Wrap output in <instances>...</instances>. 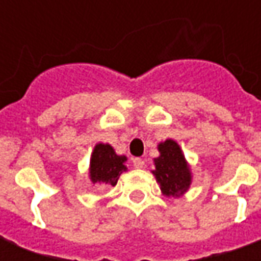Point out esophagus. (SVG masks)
Returning <instances> with one entry per match:
<instances>
[{"label":"esophagus","mask_w":261,"mask_h":261,"mask_svg":"<svg viewBox=\"0 0 261 261\" xmlns=\"http://www.w3.org/2000/svg\"><path fill=\"white\" fill-rule=\"evenodd\" d=\"M133 165L137 169H141V168H144V161L141 158H133Z\"/></svg>","instance_id":"esophagus-1"}]
</instances>
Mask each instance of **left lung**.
I'll return each instance as SVG.
<instances>
[{"mask_svg":"<svg viewBox=\"0 0 261 261\" xmlns=\"http://www.w3.org/2000/svg\"><path fill=\"white\" fill-rule=\"evenodd\" d=\"M158 149L161 155L153 159L155 170L152 173L165 196H180L192 183V175L180 147L173 140H166L159 144Z\"/></svg>","mask_w":261,"mask_h":261,"instance_id":"8db88e82","label":"left lung"}]
</instances>
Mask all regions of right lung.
Segmentation results:
<instances>
[{
  "label": "right lung",
  "instance_id": "obj_1",
  "mask_svg": "<svg viewBox=\"0 0 261 261\" xmlns=\"http://www.w3.org/2000/svg\"><path fill=\"white\" fill-rule=\"evenodd\" d=\"M125 156L116 155L109 144H97L91 158V180L93 183H105L116 186L120 175L124 172Z\"/></svg>",
  "mask_w": 261,
  "mask_h": 261
}]
</instances>
